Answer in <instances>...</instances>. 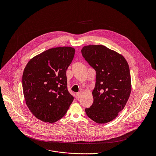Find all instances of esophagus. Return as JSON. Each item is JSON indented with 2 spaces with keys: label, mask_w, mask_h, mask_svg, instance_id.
Masks as SVG:
<instances>
[{
  "label": "esophagus",
  "mask_w": 156,
  "mask_h": 156,
  "mask_svg": "<svg viewBox=\"0 0 156 156\" xmlns=\"http://www.w3.org/2000/svg\"><path fill=\"white\" fill-rule=\"evenodd\" d=\"M80 97H81V93H80V92H77V93L76 94V99L79 100Z\"/></svg>",
  "instance_id": "1"
}]
</instances>
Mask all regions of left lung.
Returning <instances> with one entry per match:
<instances>
[{
	"label": "left lung",
	"mask_w": 156,
	"mask_h": 156,
	"mask_svg": "<svg viewBox=\"0 0 156 156\" xmlns=\"http://www.w3.org/2000/svg\"><path fill=\"white\" fill-rule=\"evenodd\" d=\"M82 54L96 71L93 104L85 112L98 124L114 119L125 107L131 93L132 81L125 58L103 45L83 47Z\"/></svg>",
	"instance_id": "obj_1"
}]
</instances>
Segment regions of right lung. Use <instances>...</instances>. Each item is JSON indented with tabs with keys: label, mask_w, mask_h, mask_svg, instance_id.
<instances>
[{
	"label": "right lung",
	"mask_w": 156,
	"mask_h": 156,
	"mask_svg": "<svg viewBox=\"0 0 156 156\" xmlns=\"http://www.w3.org/2000/svg\"><path fill=\"white\" fill-rule=\"evenodd\" d=\"M75 49L71 47L50 48L29 60L22 77L26 104L38 119L53 123L67 113L74 97L67 89L66 71Z\"/></svg>",
	"instance_id": "add662e5"
}]
</instances>
